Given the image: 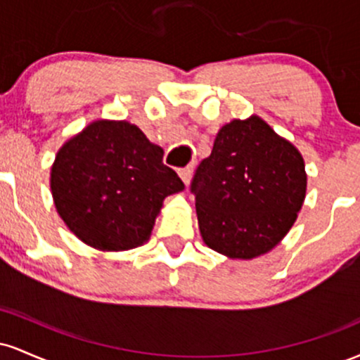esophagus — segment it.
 Returning <instances> with one entry per match:
<instances>
[{
	"label": "esophagus",
	"instance_id": "esophagus-1",
	"mask_svg": "<svg viewBox=\"0 0 360 360\" xmlns=\"http://www.w3.org/2000/svg\"><path fill=\"white\" fill-rule=\"evenodd\" d=\"M179 177L183 179L184 184H189V181H191V176H193V166H188V167H183L179 169Z\"/></svg>",
	"mask_w": 360,
	"mask_h": 360
}]
</instances>
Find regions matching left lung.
Wrapping results in <instances>:
<instances>
[{"label": "left lung", "instance_id": "left-lung-1", "mask_svg": "<svg viewBox=\"0 0 360 360\" xmlns=\"http://www.w3.org/2000/svg\"><path fill=\"white\" fill-rule=\"evenodd\" d=\"M198 225L210 249L254 259L274 249L307 194L300 150L259 117L220 128L191 181Z\"/></svg>", "mask_w": 360, "mask_h": 360}]
</instances>
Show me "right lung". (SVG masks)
Instances as JSON below:
<instances>
[{"mask_svg": "<svg viewBox=\"0 0 360 360\" xmlns=\"http://www.w3.org/2000/svg\"><path fill=\"white\" fill-rule=\"evenodd\" d=\"M164 150L137 125L96 120L69 139L51 169L57 213L79 240L128 250L148 240L162 201L184 189Z\"/></svg>", "mask_w": 360, "mask_h": 360, "instance_id": "add662e5", "label": "right lung"}]
</instances>
